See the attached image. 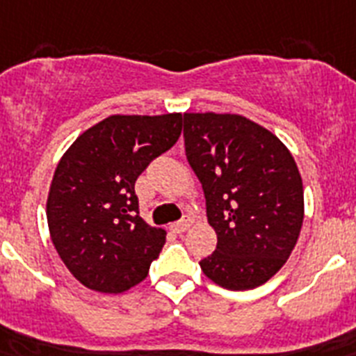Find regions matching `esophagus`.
Instances as JSON below:
<instances>
[{
    "mask_svg": "<svg viewBox=\"0 0 356 356\" xmlns=\"http://www.w3.org/2000/svg\"><path fill=\"white\" fill-rule=\"evenodd\" d=\"M187 227H189V222L187 220H180V222H175V224H171V231L176 234L184 233V231H187Z\"/></svg>",
    "mask_w": 356,
    "mask_h": 356,
    "instance_id": "obj_1",
    "label": "esophagus"
}]
</instances>
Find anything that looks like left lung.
Instances as JSON below:
<instances>
[{
	"label": "left lung",
	"mask_w": 356,
	"mask_h": 356,
	"mask_svg": "<svg viewBox=\"0 0 356 356\" xmlns=\"http://www.w3.org/2000/svg\"><path fill=\"white\" fill-rule=\"evenodd\" d=\"M184 140L218 236L202 271L231 291L262 286L286 264L304 222L295 160L271 131L240 114L185 113Z\"/></svg>",
	"instance_id": "1"
}]
</instances>
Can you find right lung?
I'll list each match as a JSON object with an SVG mask.
<instances>
[{"mask_svg":"<svg viewBox=\"0 0 356 356\" xmlns=\"http://www.w3.org/2000/svg\"><path fill=\"white\" fill-rule=\"evenodd\" d=\"M180 134V113L114 114L79 134L61 156L47 222L56 251L85 287L123 293L147 277L165 231L143 222L134 184Z\"/></svg>","mask_w":356,"mask_h":356,"instance_id":"1","label":"right lung"}]
</instances>
